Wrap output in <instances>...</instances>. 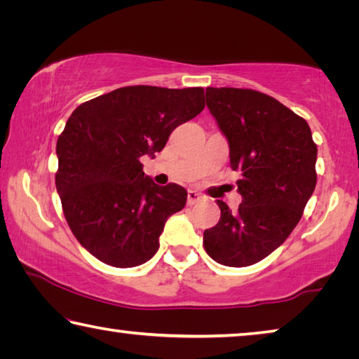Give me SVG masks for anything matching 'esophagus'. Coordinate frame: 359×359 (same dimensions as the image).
<instances>
[{"label":"esophagus","instance_id":"esophagus-1","mask_svg":"<svg viewBox=\"0 0 359 359\" xmlns=\"http://www.w3.org/2000/svg\"><path fill=\"white\" fill-rule=\"evenodd\" d=\"M199 201H203V198L199 196V194H198L196 191H193V190L188 191V204L193 205V204H196V203H199Z\"/></svg>","mask_w":359,"mask_h":359}]
</instances>
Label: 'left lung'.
Wrapping results in <instances>:
<instances>
[{"mask_svg": "<svg viewBox=\"0 0 359 359\" xmlns=\"http://www.w3.org/2000/svg\"><path fill=\"white\" fill-rule=\"evenodd\" d=\"M205 104L228 139L241 171L238 212L222 210L203 244L223 266L258 263L287 241L317 185V145L307 121L269 95L250 88H205Z\"/></svg>", "mask_w": 359, "mask_h": 359, "instance_id": "1", "label": "left lung"}]
</instances>
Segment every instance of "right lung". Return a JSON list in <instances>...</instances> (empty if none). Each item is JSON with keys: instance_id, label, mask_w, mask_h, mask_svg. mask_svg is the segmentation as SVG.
<instances>
[{"instance_id": "obj_1", "label": "right lung", "mask_w": 359, "mask_h": 359, "mask_svg": "<svg viewBox=\"0 0 359 359\" xmlns=\"http://www.w3.org/2000/svg\"><path fill=\"white\" fill-rule=\"evenodd\" d=\"M204 109V88L133 85L79 106L57 141V191L83 248L114 267L144 264L165 223L185 208L187 190L156 185L139 158L161 151L169 135Z\"/></svg>"}]
</instances>
